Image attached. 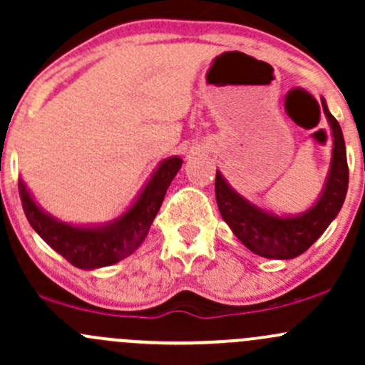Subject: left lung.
I'll use <instances>...</instances> for the list:
<instances>
[{
	"instance_id": "obj_1",
	"label": "left lung",
	"mask_w": 365,
	"mask_h": 365,
	"mask_svg": "<svg viewBox=\"0 0 365 365\" xmlns=\"http://www.w3.org/2000/svg\"><path fill=\"white\" fill-rule=\"evenodd\" d=\"M322 108L332 135V153L327 175L319 197L299 214H277L238 193L215 172V200L219 212L235 237L250 252L268 259H292L315 244L343 207L348 191L346 146L338 120L322 97Z\"/></svg>"
}]
</instances>
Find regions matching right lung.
I'll return each instance as SVG.
<instances>
[{"label": "right lung", "instance_id": "1", "mask_svg": "<svg viewBox=\"0 0 365 365\" xmlns=\"http://www.w3.org/2000/svg\"><path fill=\"white\" fill-rule=\"evenodd\" d=\"M181 165V156L163 158L128 209L99 225H74L46 212L22 179L19 193L27 221L46 244L76 268L97 269L120 262L139 249Z\"/></svg>", "mask_w": 365, "mask_h": 365}]
</instances>
